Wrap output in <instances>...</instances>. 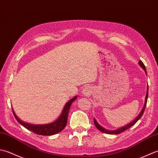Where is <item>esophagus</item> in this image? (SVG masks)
Masks as SVG:
<instances>
[{
  "label": "esophagus",
  "mask_w": 158,
  "mask_h": 158,
  "mask_svg": "<svg viewBox=\"0 0 158 158\" xmlns=\"http://www.w3.org/2000/svg\"><path fill=\"white\" fill-rule=\"evenodd\" d=\"M91 93V89L89 86H86L82 90V94L84 95H89Z\"/></svg>",
  "instance_id": "obj_1"
}]
</instances>
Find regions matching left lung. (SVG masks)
Instances as JSON below:
<instances>
[{"instance_id":"left-lung-1","label":"left lung","mask_w":158,"mask_h":158,"mask_svg":"<svg viewBox=\"0 0 158 158\" xmlns=\"http://www.w3.org/2000/svg\"><path fill=\"white\" fill-rule=\"evenodd\" d=\"M138 64H139V65L143 69V70L144 71V72H145L146 75H147L146 68H145V66H144L143 63L140 60L139 62H138ZM148 89H149V88H148V85H147V94H146V96H145V101H144V106H143V109H142V110L140 111V114L137 116L136 118H135V119H134V121H131V123H128L127 125H125V126H123V127L118 128V129H117V130H106V129H105V128H104L103 127H102L101 125L98 123L97 121L95 120V118H94V123H95V127H97L99 131H102V132H104V133L110 134H120L121 132H122V131H124L125 130H127L128 128H130V127L132 126V125H134L135 123H136V122H137L138 120L140 119V118H141V117H142V116H143V113H144V109H145L146 105H147V99H148Z\"/></svg>"}]
</instances>
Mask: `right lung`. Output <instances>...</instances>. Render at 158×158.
Listing matches in <instances>:
<instances>
[{
  "label": "right lung",
  "instance_id": "obj_1",
  "mask_svg": "<svg viewBox=\"0 0 158 158\" xmlns=\"http://www.w3.org/2000/svg\"><path fill=\"white\" fill-rule=\"evenodd\" d=\"M78 96H75L74 98L71 99L70 100L66 103L63 108V110L61 112L60 117L57 119L52 122V123L48 124H43V125H34L31 124L26 122L22 121L19 118L17 115L15 114L14 109L13 110V113L14 114V117L18 121L19 123H20L22 126H24L27 130H30L36 134L42 135V136H51V135L59 133L60 131H62L64 128L65 127L67 122V118H68L69 111L71 107V105L73 101H75L77 99Z\"/></svg>",
  "mask_w": 158,
  "mask_h": 158
}]
</instances>
